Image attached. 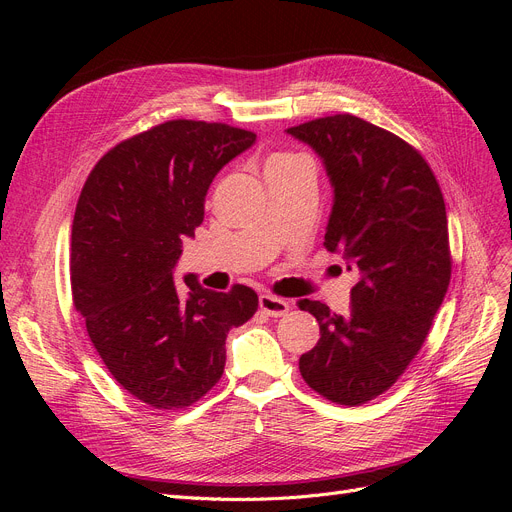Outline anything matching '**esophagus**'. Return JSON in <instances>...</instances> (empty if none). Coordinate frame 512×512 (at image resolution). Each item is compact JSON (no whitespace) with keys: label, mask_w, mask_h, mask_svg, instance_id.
I'll use <instances>...</instances> for the list:
<instances>
[{"label":"esophagus","mask_w":512,"mask_h":512,"mask_svg":"<svg viewBox=\"0 0 512 512\" xmlns=\"http://www.w3.org/2000/svg\"><path fill=\"white\" fill-rule=\"evenodd\" d=\"M259 309L270 317H282L290 311V305H288V301H284L280 297H274V294H261Z\"/></svg>","instance_id":"1"}]
</instances>
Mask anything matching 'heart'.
<instances>
[{"mask_svg": "<svg viewBox=\"0 0 512 512\" xmlns=\"http://www.w3.org/2000/svg\"><path fill=\"white\" fill-rule=\"evenodd\" d=\"M286 159H294L292 155H278V157H272L270 164H276V161H286Z\"/></svg>", "mask_w": 512, "mask_h": 512, "instance_id": "b5f03b06", "label": "heart"}]
</instances>
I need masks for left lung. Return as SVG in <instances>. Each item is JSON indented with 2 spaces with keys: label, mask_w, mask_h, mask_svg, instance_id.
Instances as JSON below:
<instances>
[{
  "label": "left lung",
  "mask_w": 512,
  "mask_h": 512,
  "mask_svg": "<svg viewBox=\"0 0 512 512\" xmlns=\"http://www.w3.org/2000/svg\"><path fill=\"white\" fill-rule=\"evenodd\" d=\"M286 132L324 164L334 188L324 247L359 274L346 315L319 301L299 303L321 334L299 369L315 392L355 407L400 378L446 297L444 197L417 149L357 116L336 114Z\"/></svg>",
  "instance_id": "1"
}]
</instances>
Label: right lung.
<instances>
[{"label": "right lung", "mask_w": 512, "mask_h": 512, "mask_svg": "<svg viewBox=\"0 0 512 512\" xmlns=\"http://www.w3.org/2000/svg\"><path fill=\"white\" fill-rule=\"evenodd\" d=\"M257 137L228 124L170 120L107 151L72 224V297L114 380L153 409H184L224 373L226 336L257 311L236 284L174 282L182 240L203 222L207 188Z\"/></svg>", "instance_id": "right-lung-1"}]
</instances>
